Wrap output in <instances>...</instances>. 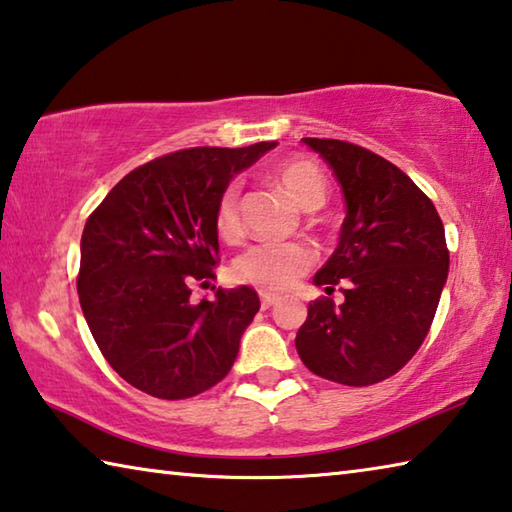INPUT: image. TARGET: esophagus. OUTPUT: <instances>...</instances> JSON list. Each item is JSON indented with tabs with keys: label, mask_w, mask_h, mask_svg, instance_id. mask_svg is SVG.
I'll return each mask as SVG.
<instances>
[{
	"label": "esophagus",
	"mask_w": 512,
	"mask_h": 512,
	"mask_svg": "<svg viewBox=\"0 0 512 512\" xmlns=\"http://www.w3.org/2000/svg\"><path fill=\"white\" fill-rule=\"evenodd\" d=\"M259 300H262V307H264V309H268V307H273L275 302L280 300V298L273 296V293H262V296H259Z\"/></svg>",
	"instance_id": "esophagus-1"
}]
</instances>
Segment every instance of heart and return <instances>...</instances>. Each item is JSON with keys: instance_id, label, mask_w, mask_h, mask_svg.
I'll return each mask as SVG.
<instances>
[{"instance_id": "obj_1", "label": "heart", "mask_w": 512, "mask_h": 512, "mask_svg": "<svg viewBox=\"0 0 512 512\" xmlns=\"http://www.w3.org/2000/svg\"><path fill=\"white\" fill-rule=\"evenodd\" d=\"M271 176L284 192L291 196L300 210L314 212L327 201V180L316 162L307 158H289L277 162ZM241 189L237 183L228 185L221 192L214 210L216 232L225 241L241 237ZM314 264V253L300 244H255L244 255L237 257L235 275L237 280L253 284L262 291H287L296 284L302 273Z\"/></svg>"}]
</instances>
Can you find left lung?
<instances>
[{
	"label": "left lung",
	"instance_id": "8db88e82",
	"mask_svg": "<svg viewBox=\"0 0 512 512\" xmlns=\"http://www.w3.org/2000/svg\"><path fill=\"white\" fill-rule=\"evenodd\" d=\"M332 167L345 198L339 246L314 275L339 307L309 305L296 350L314 375L370 386L395 375L427 336L447 282L449 253L436 207L395 164L363 146L302 137Z\"/></svg>",
	"mask_w": 512,
	"mask_h": 512
}]
</instances>
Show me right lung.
Masks as SVG:
<instances>
[{"label": "right lung", "mask_w": 512, "mask_h": 512, "mask_svg": "<svg viewBox=\"0 0 512 512\" xmlns=\"http://www.w3.org/2000/svg\"><path fill=\"white\" fill-rule=\"evenodd\" d=\"M277 142L198 146L128 173L81 237L79 300L106 361L160 400H185L228 375L259 311L255 289H219L194 305L192 284L219 262L216 201Z\"/></svg>", "instance_id": "add662e5"}]
</instances>
